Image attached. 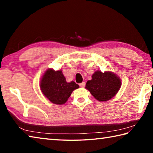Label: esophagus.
<instances>
[{"label": "esophagus", "instance_id": "34e87169", "mask_svg": "<svg viewBox=\"0 0 153 153\" xmlns=\"http://www.w3.org/2000/svg\"><path fill=\"white\" fill-rule=\"evenodd\" d=\"M79 86L81 88H84L85 86V85H86V82H82V83H80V84H79Z\"/></svg>", "mask_w": 153, "mask_h": 153}]
</instances>
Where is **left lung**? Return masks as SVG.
I'll use <instances>...</instances> for the list:
<instances>
[{"instance_id":"8db88e82","label":"left lung","mask_w":153,"mask_h":153,"mask_svg":"<svg viewBox=\"0 0 153 153\" xmlns=\"http://www.w3.org/2000/svg\"><path fill=\"white\" fill-rule=\"evenodd\" d=\"M121 86V80L117 74L110 71L102 73L96 71L92 79L86 82V89L100 102L111 100L117 94Z\"/></svg>"}]
</instances>
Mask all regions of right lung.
I'll return each instance as SVG.
<instances>
[{"label":"right lung","instance_id":"right-lung-1","mask_svg":"<svg viewBox=\"0 0 153 153\" xmlns=\"http://www.w3.org/2000/svg\"><path fill=\"white\" fill-rule=\"evenodd\" d=\"M79 86L76 82H67L62 70L55 71L48 69L40 79L41 92L50 101L55 105H63L70 97L72 92Z\"/></svg>","mask_w":153,"mask_h":153}]
</instances>
